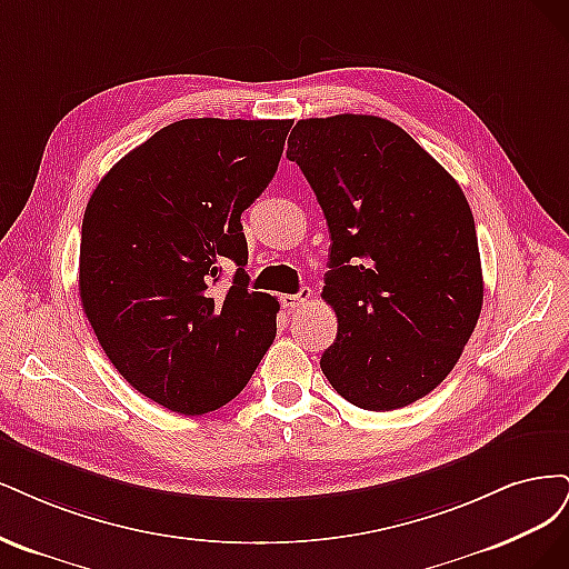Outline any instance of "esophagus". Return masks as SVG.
<instances>
[{
  "instance_id": "34e87169",
  "label": "esophagus",
  "mask_w": 569,
  "mask_h": 569,
  "mask_svg": "<svg viewBox=\"0 0 569 569\" xmlns=\"http://www.w3.org/2000/svg\"><path fill=\"white\" fill-rule=\"evenodd\" d=\"M311 300H315V290H311V288H300V292H296V296H283L281 305L288 311H298V309H305Z\"/></svg>"
}]
</instances>
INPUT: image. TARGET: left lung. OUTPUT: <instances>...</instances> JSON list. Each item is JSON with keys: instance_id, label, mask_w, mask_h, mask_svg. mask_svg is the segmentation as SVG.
Segmentation results:
<instances>
[{"instance_id": "obj_1", "label": "left lung", "mask_w": 569, "mask_h": 569, "mask_svg": "<svg viewBox=\"0 0 569 569\" xmlns=\"http://www.w3.org/2000/svg\"><path fill=\"white\" fill-rule=\"evenodd\" d=\"M331 231L321 298L338 336L321 371L350 405L392 411L432 392L482 311V264L456 179L390 120H300L288 137Z\"/></svg>"}]
</instances>
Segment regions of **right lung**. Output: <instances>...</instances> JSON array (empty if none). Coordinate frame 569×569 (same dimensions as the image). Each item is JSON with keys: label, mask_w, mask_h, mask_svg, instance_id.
I'll return each instance as SVG.
<instances>
[{"label": "right lung", "mask_w": 569, "mask_h": 569, "mask_svg": "<svg viewBox=\"0 0 569 569\" xmlns=\"http://www.w3.org/2000/svg\"><path fill=\"white\" fill-rule=\"evenodd\" d=\"M290 124L172 122L118 160L89 198L82 309L118 373L164 409L224 407L277 336V298L248 286L241 214L269 187ZM227 261L237 273L219 293Z\"/></svg>", "instance_id": "add662e5"}]
</instances>
